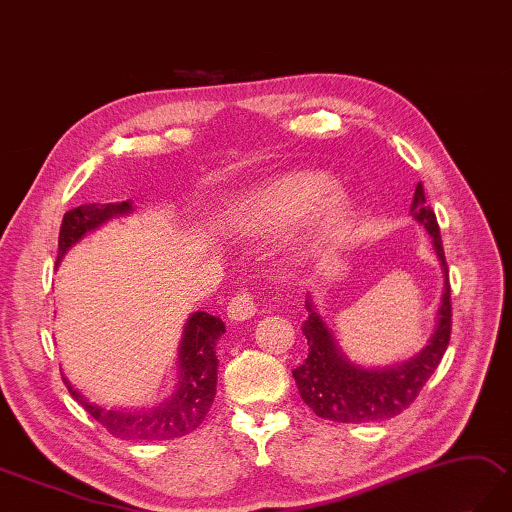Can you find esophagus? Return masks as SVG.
Returning <instances> with one entry per match:
<instances>
[{"label": "esophagus", "instance_id": "34e87169", "mask_svg": "<svg viewBox=\"0 0 512 512\" xmlns=\"http://www.w3.org/2000/svg\"><path fill=\"white\" fill-rule=\"evenodd\" d=\"M255 312H257V303L253 299V294L246 292V290L237 292L233 299L229 301V305H227V316L231 320H235V323H237V320L253 318Z\"/></svg>", "mask_w": 512, "mask_h": 512}]
</instances>
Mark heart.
<instances>
[{"label": "heart", "instance_id": "heart-1", "mask_svg": "<svg viewBox=\"0 0 512 512\" xmlns=\"http://www.w3.org/2000/svg\"><path fill=\"white\" fill-rule=\"evenodd\" d=\"M231 218L237 231L259 237L279 235L310 218L301 235V251L312 255L336 244L347 231L353 198L334 187V178L325 172H299L246 194Z\"/></svg>", "mask_w": 512, "mask_h": 512}]
</instances>
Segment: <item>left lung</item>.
<instances>
[{
    "label": "left lung",
    "instance_id": "left-lung-1",
    "mask_svg": "<svg viewBox=\"0 0 512 512\" xmlns=\"http://www.w3.org/2000/svg\"><path fill=\"white\" fill-rule=\"evenodd\" d=\"M412 218L430 233L445 277L441 305L436 312V325L425 347L406 362L368 368L355 364L340 349L338 340L331 334L327 323L316 312L312 294L307 292L305 307L310 316L303 323L310 353L292 375L299 386L301 399L310 406L320 419L338 423H368L392 419L406 410L419 397L421 388L432 377L436 366L441 364L443 353L451 334V301H449V270L443 251L441 231L434 211L427 207L423 185H417L412 205Z\"/></svg>",
    "mask_w": 512,
    "mask_h": 512
}]
</instances>
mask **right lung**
<instances>
[{
    "label": "right lung",
    "mask_w": 512,
    "mask_h": 512,
    "mask_svg": "<svg viewBox=\"0 0 512 512\" xmlns=\"http://www.w3.org/2000/svg\"><path fill=\"white\" fill-rule=\"evenodd\" d=\"M133 200L106 202V205H80L63 216L61 233H58V259L71 246L78 244L87 233L100 229L113 218L133 213ZM224 334V323L218 316L207 312H194L183 327L181 347H178V384L174 395L154 408H104L89 401L80 390L65 379L71 392L91 417L102 423L113 436L122 441H170V438L194 432L207 417L216 397L218 384V355L216 344Z\"/></svg>",
    "instance_id": "1"
}]
</instances>
